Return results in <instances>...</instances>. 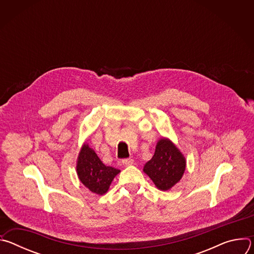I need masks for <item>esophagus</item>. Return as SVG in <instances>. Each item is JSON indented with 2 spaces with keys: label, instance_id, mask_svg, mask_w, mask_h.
I'll return each mask as SVG.
<instances>
[{
  "label": "esophagus",
  "instance_id": "1",
  "mask_svg": "<svg viewBox=\"0 0 254 254\" xmlns=\"http://www.w3.org/2000/svg\"><path fill=\"white\" fill-rule=\"evenodd\" d=\"M123 164H124V166H126V167L131 166V165L133 164V160L130 159V158H128V159H124V160H123Z\"/></svg>",
  "mask_w": 254,
  "mask_h": 254
}]
</instances>
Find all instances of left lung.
I'll use <instances>...</instances> for the list:
<instances>
[{
	"label": "left lung",
	"instance_id": "obj_1",
	"mask_svg": "<svg viewBox=\"0 0 254 254\" xmlns=\"http://www.w3.org/2000/svg\"><path fill=\"white\" fill-rule=\"evenodd\" d=\"M186 161L183 155L168 138L158 141L155 155L144 165L143 172L162 191L171 189L183 177Z\"/></svg>",
	"mask_w": 254,
	"mask_h": 254
}]
</instances>
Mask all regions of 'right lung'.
<instances>
[{"label":"right lung","instance_id":"right-lung-1","mask_svg":"<svg viewBox=\"0 0 254 254\" xmlns=\"http://www.w3.org/2000/svg\"><path fill=\"white\" fill-rule=\"evenodd\" d=\"M76 170L81 183L97 195L106 193L114 178L121 172L119 169L105 166L86 143L79 153Z\"/></svg>","mask_w":254,"mask_h":254}]
</instances>
